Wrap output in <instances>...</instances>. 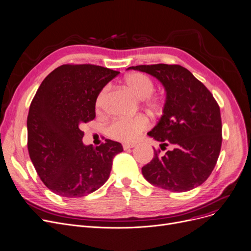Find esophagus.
<instances>
[{"label": "esophagus", "instance_id": "34e87169", "mask_svg": "<svg viewBox=\"0 0 251 251\" xmlns=\"http://www.w3.org/2000/svg\"><path fill=\"white\" fill-rule=\"evenodd\" d=\"M135 146H136L135 144H124L123 148H124V150H127V149H130V148H134Z\"/></svg>", "mask_w": 251, "mask_h": 251}]
</instances>
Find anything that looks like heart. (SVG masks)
Here are the masks:
<instances>
[{"label": "heart", "instance_id": "b5f03b06", "mask_svg": "<svg viewBox=\"0 0 251 251\" xmlns=\"http://www.w3.org/2000/svg\"><path fill=\"white\" fill-rule=\"evenodd\" d=\"M126 90L140 99H146V105L153 111H157L160 107V101L156 97H152L155 90L154 81L147 75L142 73H133L125 76L123 80ZM107 89H103L96 99V108L100 109L104 102ZM149 126V121L145 115H137L132 118H119L112 122L107 127V134L116 141L130 143L138 139L141 133Z\"/></svg>", "mask_w": 251, "mask_h": 251}]
</instances>
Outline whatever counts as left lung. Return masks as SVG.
<instances>
[{"mask_svg":"<svg viewBox=\"0 0 251 251\" xmlns=\"http://www.w3.org/2000/svg\"><path fill=\"white\" fill-rule=\"evenodd\" d=\"M128 69L149 74L166 91L163 114L148 135L173 149L142 168L146 180L172 192H186L203 184L217 164L222 147L220 106L209 90L177 64L138 65Z\"/></svg>","mask_w":251,"mask_h":251,"instance_id":"1","label":"left lung"}]
</instances>
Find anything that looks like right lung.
I'll return each instance as SVG.
<instances>
[{
  "mask_svg": "<svg viewBox=\"0 0 251 251\" xmlns=\"http://www.w3.org/2000/svg\"><path fill=\"white\" fill-rule=\"evenodd\" d=\"M119 71L94 64H64L41 83L27 116V149L42 182L68 198L86 196L108 180L121 143L85 146L82 124L96 116L99 93Z\"/></svg>",
  "mask_w": 251,
  "mask_h": 251,
  "instance_id": "add662e5",
  "label": "right lung"
}]
</instances>
